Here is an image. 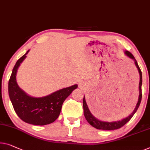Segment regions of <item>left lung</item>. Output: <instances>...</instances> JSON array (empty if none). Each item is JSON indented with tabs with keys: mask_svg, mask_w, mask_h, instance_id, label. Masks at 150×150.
<instances>
[{
	"mask_svg": "<svg viewBox=\"0 0 150 150\" xmlns=\"http://www.w3.org/2000/svg\"><path fill=\"white\" fill-rule=\"evenodd\" d=\"M125 54L130 58L131 59H132L135 62V64L137 67L138 71L139 73V98H138L137 103L136 104V106L135 109H134L133 112L131 113L128 117L126 118H122L120 120H117V121H112V122H106V121H102V120H98V118H96L91 113L90 110H89V108L88 106V104L86 103V98H85V96L83 100V113L84 116L86 117L87 121H88L91 126L95 127L97 129H102V130H115V129H119L120 127L127 123V122H129L131 118L133 117V116L135 115L136 111L137 110L138 108H139L141 101H142V73L141 71V69L139 68V65H138L137 62L136 61L135 57H133V55L129 51L125 50Z\"/></svg>",
	"mask_w": 150,
	"mask_h": 150,
	"instance_id": "1",
	"label": "left lung"
}]
</instances>
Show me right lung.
<instances>
[{
    "mask_svg": "<svg viewBox=\"0 0 150 150\" xmlns=\"http://www.w3.org/2000/svg\"><path fill=\"white\" fill-rule=\"evenodd\" d=\"M29 51L18 60L13 69L8 81V95L15 112L22 120L34 125H48L59 117L64 101L77 88V85L61 89L44 97H32L27 94L18 86L16 75L18 68Z\"/></svg>",
    "mask_w": 150,
    "mask_h": 150,
    "instance_id": "1",
    "label": "right lung"
}]
</instances>
